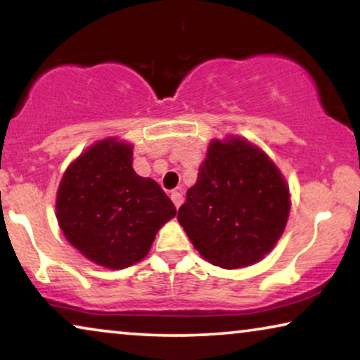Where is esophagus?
Wrapping results in <instances>:
<instances>
[{"label":"esophagus","instance_id":"34e87169","mask_svg":"<svg viewBox=\"0 0 360 360\" xmlns=\"http://www.w3.org/2000/svg\"><path fill=\"white\" fill-rule=\"evenodd\" d=\"M170 198H172V201H174L175 208H180V205L184 203V196H181L180 191H172Z\"/></svg>","mask_w":360,"mask_h":360}]
</instances>
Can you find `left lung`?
I'll use <instances>...</instances> for the list:
<instances>
[{
	"instance_id": "8db88e82",
	"label": "left lung",
	"mask_w": 360,
	"mask_h": 360,
	"mask_svg": "<svg viewBox=\"0 0 360 360\" xmlns=\"http://www.w3.org/2000/svg\"><path fill=\"white\" fill-rule=\"evenodd\" d=\"M290 190L282 172L244 137L210 142L179 223L203 259L221 269L262 260L283 234Z\"/></svg>"
}]
</instances>
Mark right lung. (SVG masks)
Returning <instances> with one entry per match:
<instances>
[{"label": "right lung", "instance_id": "obj_1", "mask_svg": "<svg viewBox=\"0 0 360 360\" xmlns=\"http://www.w3.org/2000/svg\"><path fill=\"white\" fill-rule=\"evenodd\" d=\"M56 216L78 252L120 270L149 254L157 231L176 214L159 184L132 169V144L98 141L63 172Z\"/></svg>", "mask_w": 360, "mask_h": 360}]
</instances>
